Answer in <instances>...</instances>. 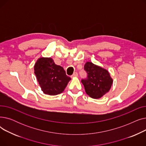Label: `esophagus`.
Segmentation results:
<instances>
[{
  "instance_id": "esophagus-1",
  "label": "esophagus",
  "mask_w": 146,
  "mask_h": 146,
  "mask_svg": "<svg viewBox=\"0 0 146 146\" xmlns=\"http://www.w3.org/2000/svg\"><path fill=\"white\" fill-rule=\"evenodd\" d=\"M78 73H77V72H74V73H73V74L71 76V78H76V77H78Z\"/></svg>"
}]
</instances>
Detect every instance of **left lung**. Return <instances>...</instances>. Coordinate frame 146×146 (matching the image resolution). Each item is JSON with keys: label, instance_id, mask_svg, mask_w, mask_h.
<instances>
[{"label": "left lung", "instance_id": "obj_1", "mask_svg": "<svg viewBox=\"0 0 146 146\" xmlns=\"http://www.w3.org/2000/svg\"><path fill=\"white\" fill-rule=\"evenodd\" d=\"M84 68L88 75L86 79L82 80V83L87 95L99 99L108 93L113 83L108 71L92 62H86Z\"/></svg>", "mask_w": 146, "mask_h": 146}]
</instances>
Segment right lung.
Instances as JSON below:
<instances>
[{"label":"right lung","mask_w":146,"mask_h":146,"mask_svg":"<svg viewBox=\"0 0 146 146\" xmlns=\"http://www.w3.org/2000/svg\"><path fill=\"white\" fill-rule=\"evenodd\" d=\"M34 70L41 90L46 95L54 96L62 93L71 80L64 68L56 64L51 57H40Z\"/></svg>","instance_id":"obj_1"}]
</instances>
